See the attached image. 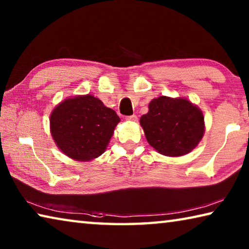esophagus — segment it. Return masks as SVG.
<instances>
[{
  "label": "esophagus",
  "mask_w": 249,
  "mask_h": 249,
  "mask_svg": "<svg viewBox=\"0 0 249 249\" xmlns=\"http://www.w3.org/2000/svg\"><path fill=\"white\" fill-rule=\"evenodd\" d=\"M126 121H128V122H137V116L136 115L126 116Z\"/></svg>",
  "instance_id": "obj_1"
}]
</instances>
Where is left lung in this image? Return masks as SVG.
I'll list each match as a JSON object with an SVG mask.
<instances>
[{
  "label": "left lung",
  "instance_id": "1",
  "mask_svg": "<svg viewBox=\"0 0 249 249\" xmlns=\"http://www.w3.org/2000/svg\"><path fill=\"white\" fill-rule=\"evenodd\" d=\"M148 108L140 123L147 142L159 154L169 157L187 155L203 137V113L187 99L162 95L151 100Z\"/></svg>",
  "mask_w": 249,
  "mask_h": 249
}]
</instances>
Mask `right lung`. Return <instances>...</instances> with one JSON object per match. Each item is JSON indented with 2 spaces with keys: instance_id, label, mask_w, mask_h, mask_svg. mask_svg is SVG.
<instances>
[{
  "instance_id": "add662e5",
  "label": "right lung",
  "mask_w": 249,
  "mask_h": 249,
  "mask_svg": "<svg viewBox=\"0 0 249 249\" xmlns=\"http://www.w3.org/2000/svg\"><path fill=\"white\" fill-rule=\"evenodd\" d=\"M50 133L62 153L77 161L102 155L120 117L93 95H77L59 103L50 114Z\"/></svg>"
}]
</instances>
